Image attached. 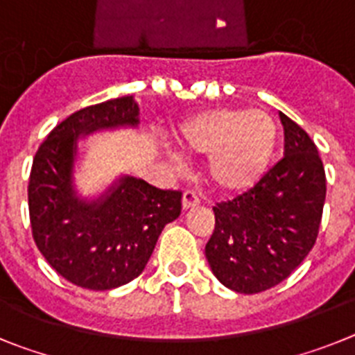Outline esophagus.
<instances>
[{"mask_svg":"<svg viewBox=\"0 0 355 355\" xmlns=\"http://www.w3.org/2000/svg\"><path fill=\"white\" fill-rule=\"evenodd\" d=\"M196 205H200L198 195H195L193 191H186L184 196H182V207H184V211L196 207Z\"/></svg>","mask_w":355,"mask_h":355,"instance_id":"34e87169","label":"esophagus"}]
</instances>
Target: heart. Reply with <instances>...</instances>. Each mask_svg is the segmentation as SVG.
<instances>
[{
    "label": "heart",
    "mask_w": 355,
    "mask_h": 355,
    "mask_svg": "<svg viewBox=\"0 0 355 355\" xmlns=\"http://www.w3.org/2000/svg\"><path fill=\"white\" fill-rule=\"evenodd\" d=\"M177 139L189 155L209 157L207 178L227 195L254 189L270 171L279 148V125L263 109L200 110L178 125ZM169 159L182 169L186 159L169 152Z\"/></svg>",
    "instance_id": "heart-1"
}]
</instances>
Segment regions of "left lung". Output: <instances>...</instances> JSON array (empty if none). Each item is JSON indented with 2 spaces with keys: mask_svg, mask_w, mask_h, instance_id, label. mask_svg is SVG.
<instances>
[{
  "mask_svg": "<svg viewBox=\"0 0 355 355\" xmlns=\"http://www.w3.org/2000/svg\"><path fill=\"white\" fill-rule=\"evenodd\" d=\"M284 159L254 189L214 207L205 245L212 273L225 288L266 291L300 266L318 236L325 203V169L306 130L279 112Z\"/></svg>",
  "mask_w": 355,
  "mask_h": 355,
  "instance_id": "obj_1",
  "label": "left lung"
}]
</instances>
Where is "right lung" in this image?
I'll list each match as a JSON object with an SVG mask.
<instances>
[{
  "mask_svg": "<svg viewBox=\"0 0 355 355\" xmlns=\"http://www.w3.org/2000/svg\"><path fill=\"white\" fill-rule=\"evenodd\" d=\"M139 123L134 96L85 107L55 126L33 159V239L49 266L80 288L107 291L139 277L162 229L180 216L182 193L132 175H118L96 195L84 196L76 186L85 155L80 141L98 132L137 130Z\"/></svg>",
  "mask_w": 355,
  "mask_h": 355,
  "instance_id": "right-lung-1",
  "label": "right lung"
}]
</instances>
